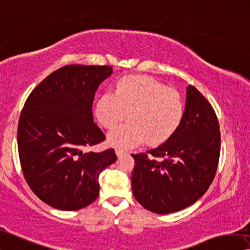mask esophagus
Returning a JSON list of instances; mask_svg holds the SVG:
<instances>
[{
	"label": "esophagus",
	"mask_w": 250,
	"mask_h": 250,
	"mask_svg": "<svg viewBox=\"0 0 250 250\" xmlns=\"http://www.w3.org/2000/svg\"><path fill=\"white\" fill-rule=\"evenodd\" d=\"M125 153V150L124 149H120V148H117L116 149V154L118 157H120V156H122V154Z\"/></svg>",
	"instance_id": "34e87169"
}]
</instances>
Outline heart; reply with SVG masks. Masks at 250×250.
<instances>
[{"label": "heart", "instance_id": "1", "mask_svg": "<svg viewBox=\"0 0 250 250\" xmlns=\"http://www.w3.org/2000/svg\"><path fill=\"white\" fill-rule=\"evenodd\" d=\"M184 101L176 90L149 77L129 75L119 80L116 92L99 98L96 116L101 125L112 129L128 118L130 122L109 134V144L130 148L146 141L158 146L167 141L184 117Z\"/></svg>", "mask_w": 250, "mask_h": 250}]
</instances>
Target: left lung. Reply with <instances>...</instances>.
<instances>
[{"mask_svg": "<svg viewBox=\"0 0 250 250\" xmlns=\"http://www.w3.org/2000/svg\"><path fill=\"white\" fill-rule=\"evenodd\" d=\"M131 156V185L138 203L160 215L189 207L204 196L217 171L220 131L215 110L189 85L176 132L158 148Z\"/></svg>", "mask_w": 250, "mask_h": 250, "instance_id": "left-lung-1", "label": "left lung"}]
</instances>
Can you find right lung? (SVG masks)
Returning a JSON list of instances; mask_svg holds the SVG:
<instances>
[{
    "label": "right lung",
    "instance_id": "right-lung-1",
    "mask_svg": "<svg viewBox=\"0 0 250 250\" xmlns=\"http://www.w3.org/2000/svg\"><path fill=\"white\" fill-rule=\"evenodd\" d=\"M109 65L70 64L51 73L27 97L18 126L20 164L43 203L73 211L99 196V175L117 160L114 150L83 152L105 140L92 104Z\"/></svg>",
    "mask_w": 250,
    "mask_h": 250
}]
</instances>
